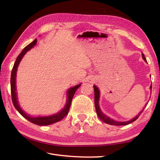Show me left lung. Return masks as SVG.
Returning <instances> with one entry per match:
<instances>
[{"label": "left lung", "mask_w": 160, "mask_h": 160, "mask_svg": "<svg viewBox=\"0 0 160 160\" xmlns=\"http://www.w3.org/2000/svg\"><path fill=\"white\" fill-rule=\"evenodd\" d=\"M142 58H143V59L145 60V62H147V60L145 58V56L143 53H142ZM94 87V93H95V107H96V113L98 115V117L100 119V120L105 122V123L108 124H111V125H115V126H124V125H127L131 123V122H134L135 120H136L137 119L139 118V116L141 115V113L143 112L144 108L142 110V111H140L139 114L137 115V116H135L134 118H132V120H129V121H127V122H118V121H115L113 119H111V118L107 116L106 115L104 114L102 111L100 110V107H99V100H100V91L98 89V88L96 86V85H93ZM150 89L151 91L152 89V84L150 87ZM147 104H146V106L145 107H147Z\"/></svg>", "instance_id": "left-lung-1"}]
</instances>
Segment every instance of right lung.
<instances>
[{
	"instance_id": "add662e5",
	"label": "right lung",
	"mask_w": 160,
	"mask_h": 160,
	"mask_svg": "<svg viewBox=\"0 0 160 160\" xmlns=\"http://www.w3.org/2000/svg\"><path fill=\"white\" fill-rule=\"evenodd\" d=\"M37 42V39L36 38L32 42H31L28 46H26L25 48L23 49L22 52L20 53L18 56L17 57L16 62L13 64V69L12 71L11 74V93H12V100L13 106L16 108V110L18 111L20 115H22V116L26 118L27 120H29V122H32V123L40 125V126H45V125H49L55 123V122H59L60 120H62L64 117L67 115L68 112H69V108L71 104V101H72L73 97L74 96L75 93L77 91L78 88L80 87L81 84H78V85L73 87L71 88H69V90L67 91V102L65 104V106L58 113L56 114H53L49 116H45V117H32L30 115H28L26 113L24 112L23 110L21 109V108L20 107V105L18 102V100H17V93H16V72L17 69L19 65V63L21 61L23 56H25V54L27 53L28 51L30 50L32 48H33L34 45Z\"/></svg>"
}]
</instances>
